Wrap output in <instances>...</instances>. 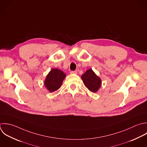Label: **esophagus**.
<instances>
[{
	"instance_id": "esophagus-1",
	"label": "esophagus",
	"mask_w": 147,
	"mask_h": 147,
	"mask_svg": "<svg viewBox=\"0 0 147 147\" xmlns=\"http://www.w3.org/2000/svg\"><path fill=\"white\" fill-rule=\"evenodd\" d=\"M77 70H74V71H70V74H77Z\"/></svg>"
}]
</instances>
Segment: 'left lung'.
<instances>
[{"mask_svg": "<svg viewBox=\"0 0 147 147\" xmlns=\"http://www.w3.org/2000/svg\"><path fill=\"white\" fill-rule=\"evenodd\" d=\"M85 86L92 92L96 93L101 86V80L90 69L81 76Z\"/></svg>", "mask_w": 147, "mask_h": 147, "instance_id": "1", "label": "left lung"}]
</instances>
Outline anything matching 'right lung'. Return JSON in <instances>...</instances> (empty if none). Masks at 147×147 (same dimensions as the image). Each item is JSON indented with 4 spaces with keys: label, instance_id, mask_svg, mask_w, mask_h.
Masks as SVG:
<instances>
[{
    "label": "right lung",
    "instance_id": "right-lung-1",
    "mask_svg": "<svg viewBox=\"0 0 147 147\" xmlns=\"http://www.w3.org/2000/svg\"><path fill=\"white\" fill-rule=\"evenodd\" d=\"M65 77L66 74L62 71L53 69L46 76L44 81L45 86L50 92H54L61 87Z\"/></svg>",
    "mask_w": 147,
    "mask_h": 147
}]
</instances>
